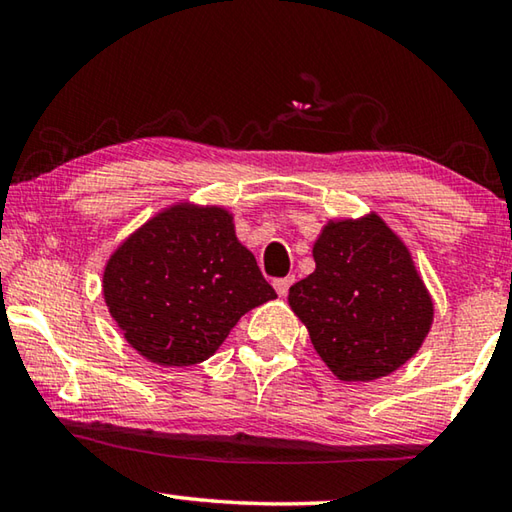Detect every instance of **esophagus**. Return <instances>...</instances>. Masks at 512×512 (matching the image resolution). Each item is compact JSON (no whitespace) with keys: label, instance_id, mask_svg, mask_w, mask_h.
Listing matches in <instances>:
<instances>
[{"label":"esophagus","instance_id":"34e87169","mask_svg":"<svg viewBox=\"0 0 512 512\" xmlns=\"http://www.w3.org/2000/svg\"><path fill=\"white\" fill-rule=\"evenodd\" d=\"M293 284V277H277V280H273V287L277 291V296H287L289 293V287Z\"/></svg>","mask_w":512,"mask_h":512}]
</instances>
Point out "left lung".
Wrapping results in <instances>:
<instances>
[{"instance_id":"obj_1","label":"left lung","mask_w":512,"mask_h":512,"mask_svg":"<svg viewBox=\"0 0 512 512\" xmlns=\"http://www.w3.org/2000/svg\"><path fill=\"white\" fill-rule=\"evenodd\" d=\"M311 253L316 271L289 289V307L325 366L341 381L402 368L433 323V300L404 241L370 212L329 219Z\"/></svg>"}]
</instances>
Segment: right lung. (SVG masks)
Wrapping results in <instances>:
<instances>
[{
	"label": "right lung",
	"instance_id": "1",
	"mask_svg": "<svg viewBox=\"0 0 512 512\" xmlns=\"http://www.w3.org/2000/svg\"><path fill=\"white\" fill-rule=\"evenodd\" d=\"M101 287L128 345L164 368L210 359L241 316L277 298L232 214L187 201L121 241Z\"/></svg>",
	"mask_w": 512,
	"mask_h": 512
}]
</instances>
